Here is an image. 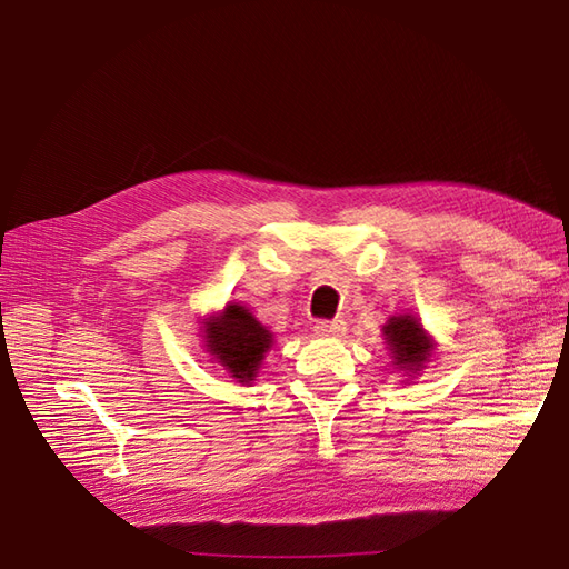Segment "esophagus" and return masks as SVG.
Returning <instances> with one entry per match:
<instances>
[{"label":"esophagus","instance_id":"34e87169","mask_svg":"<svg viewBox=\"0 0 569 569\" xmlns=\"http://www.w3.org/2000/svg\"><path fill=\"white\" fill-rule=\"evenodd\" d=\"M316 332L318 335H332V337H340L347 332V322L335 318V320H318L316 322Z\"/></svg>","mask_w":569,"mask_h":569}]
</instances>
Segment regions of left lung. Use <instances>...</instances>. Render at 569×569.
Here are the masks:
<instances>
[{"mask_svg":"<svg viewBox=\"0 0 569 569\" xmlns=\"http://www.w3.org/2000/svg\"><path fill=\"white\" fill-rule=\"evenodd\" d=\"M386 342H389L391 355L396 365L401 369H416L420 371V365L430 355V340L422 332V325L410 316H396L389 318V325L383 328Z\"/></svg>","mask_w":569,"mask_h":569,"instance_id":"8db88e82","label":"left lung"}]
</instances>
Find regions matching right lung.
I'll use <instances>...</instances> for the list:
<instances>
[{
  "mask_svg": "<svg viewBox=\"0 0 569 569\" xmlns=\"http://www.w3.org/2000/svg\"><path fill=\"white\" fill-rule=\"evenodd\" d=\"M204 330L208 349L239 381H251L263 352L271 347V332L247 308L229 303L220 318H212Z\"/></svg>",
  "mask_w": 569,
  "mask_h": 569,
  "instance_id": "right-lung-1",
  "label": "right lung"
}]
</instances>
